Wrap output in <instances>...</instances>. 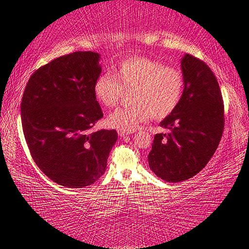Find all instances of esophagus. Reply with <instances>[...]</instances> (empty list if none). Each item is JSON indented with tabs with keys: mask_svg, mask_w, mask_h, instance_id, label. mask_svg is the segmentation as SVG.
<instances>
[{
	"mask_svg": "<svg viewBox=\"0 0 249 249\" xmlns=\"http://www.w3.org/2000/svg\"><path fill=\"white\" fill-rule=\"evenodd\" d=\"M117 133H119V135H120V136H121V137H125V136H127V135H129V134H130V133L122 132V130H119V132H117Z\"/></svg>",
	"mask_w": 249,
	"mask_h": 249,
	"instance_id": "obj_1",
	"label": "esophagus"
}]
</instances>
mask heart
<instances>
[{"label":"heart","instance_id":"obj_1","mask_svg":"<svg viewBox=\"0 0 249 249\" xmlns=\"http://www.w3.org/2000/svg\"><path fill=\"white\" fill-rule=\"evenodd\" d=\"M130 91V107L109 113L107 124L122 132L132 133L148 121L165 119L178 107L183 93V75L153 58H126L113 69L95 80L93 93L100 104L112 107L120 102L124 91Z\"/></svg>","mask_w":249,"mask_h":249}]
</instances>
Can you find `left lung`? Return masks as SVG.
Segmentation results:
<instances>
[{"mask_svg":"<svg viewBox=\"0 0 249 249\" xmlns=\"http://www.w3.org/2000/svg\"><path fill=\"white\" fill-rule=\"evenodd\" d=\"M183 93L178 107L160 122L170 133L156 134L148 155L160 179L180 182L200 172L212 158L224 129V105L215 75L191 54L181 59Z\"/></svg>","mask_w":249,"mask_h":249,"instance_id":"1","label":"left lung"}]
</instances>
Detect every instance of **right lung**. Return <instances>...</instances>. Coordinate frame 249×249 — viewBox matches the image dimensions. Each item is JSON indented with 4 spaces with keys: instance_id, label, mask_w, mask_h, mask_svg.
Listing matches in <instances>:
<instances>
[{
    "instance_id": "1",
    "label": "right lung",
    "mask_w": 249,
    "mask_h": 249,
    "mask_svg": "<svg viewBox=\"0 0 249 249\" xmlns=\"http://www.w3.org/2000/svg\"><path fill=\"white\" fill-rule=\"evenodd\" d=\"M100 54L77 52L53 59L29 78L20 112L31 155L50 180L67 188L94 183L117 141L115 129L92 132L103 117L93 93Z\"/></svg>"
}]
</instances>
